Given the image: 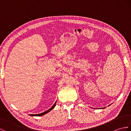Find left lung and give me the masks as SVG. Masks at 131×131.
Wrapping results in <instances>:
<instances>
[{
	"mask_svg": "<svg viewBox=\"0 0 131 131\" xmlns=\"http://www.w3.org/2000/svg\"><path fill=\"white\" fill-rule=\"evenodd\" d=\"M103 108H105V107H103Z\"/></svg>",
	"mask_w": 131,
	"mask_h": 131,
	"instance_id": "obj_1",
	"label": "left lung"
}]
</instances>
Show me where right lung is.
Returning a JSON list of instances; mask_svg holds the SVG:
<instances>
[{
  "instance_id": "1",
  "label": "right lung",
  "mask_w": 131,
  "mask_h": 131,
  "mask_svg": "<svg viewBox=\"0 0 131 131\" xmlns=\"http://www.w3.org/2000/svg\"><path fill=\"white\" fill-rule=\"evenodd\" d=\"M56 102L57 101H56V102L54 103V104H53V105L52 106L49 108V109H48V110H47V111H46V112H43V113H40V114H30L29 115H30V116H42V115H45V114H46L47 113H48V112H51V111L53 109V108L54 107H55V106H56Z\"/></svg>"
}]
</instances>
